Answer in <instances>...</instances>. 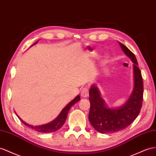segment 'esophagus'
<instances>
[{
  "mask_svg": "<svg viewBox=\"0 0 156 156\" xmlns=\"http://www.w3.org/2000/svg\"><path fill=\"white\" fill-rule=\"evenodd\" d=\"M89 95V89L87 87H83L81 91V96L82 98H87Z\"/></svg>",
  "mask_w": 156,
  "mask_h": 156,
  "instance_id": "1",
  "label": "esophagus"
}]
</instances>
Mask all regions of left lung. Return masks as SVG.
Segmentation results:
<instances>
[{"instance_id":"obj_1","label":"left lung","mask_w":156,"mask_h":156,"mask_svg":"<svg viewBox=\"0 0 156 156\" xmlns=\"http://www.w3.org/2000/svg\"><path fill=\"white\" fill-rule=\"evenodd\" d=\"M119 43L124 53L134 63V87L125 104L118 108L111 109L107 107L98 87L95 85L91 86L89 91V121L95 130L103 134L125 129L138 117L142 105L144 86L136 58L125 45L120 42Z\"/></svg>"}]
</instances>
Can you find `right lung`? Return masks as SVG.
Masks as SVG:
<instances>
[{
  "label": "right lung",
  "instance_id": "right-lung-1",
  "mask_svg": "<svg viewBox=\"0 0 156 156\" xmlns=\"http://www.w3.org/2000/svg\"><path fill=\"white\" fill-rule=\"evenodd\" d=\"M37 41L35 42L34 45L36 44L37 43ZM80 95H77V96L76 97L73 101H71L69 103H68V105L66 107H64V109L61 111V113L58 115V116L57 118H56L55 120H53V121H51V122L46 124V125H41V126L31 125H29V124L26 123L23 121H22V120L19 117V116H18V115H17V116L18 117L19 119L22 122V123L24 124L26 126H27L31 128V129H33L34 130L39 132V133H53V132L57 131L59 129H61V126L64 125V123H65L66 121L67 115H68V113H69V111L70 109L71 108V107L73 106L74 104H75L76 103L80 101Z\"/></svg>",
  "mask_w": 156,
  "mask_h": 156
}]
</instances>
